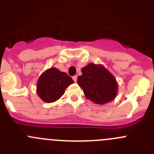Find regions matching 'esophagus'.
I'll return each mask as SVG.
<instances>
[{
    "label": "esophagus",
    "mask_w": 154,
    "mask_h": 154,
    "mask_svg": "<svg viewBox=\"0 0 154 154\" xmlns=\"http://www.w3.org/2000/svg\"><path fill=\"white\" fill-rule=\"evenodd\" d=\"M72 79L74 80L75 82H76V81H77V75H74V76H73Z\"/></svg>",
    "instance_id": "obj_1"
}]
</instances>
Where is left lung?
Instances as JSON below:
<instances>
[{
    "instance_id": "1",
    "label": "left lung",
    "mask_w": 154,
    "mask_h": 154,
    "mask_svg": "<svg viewBox=\"0 0 154 154\" xmlns=\"http://www.w3.org/2000/svg\"><path fill=\"white\" fill-rule=\"evenodd\" d=\"M82 72L77 82L87 99L96 104L103 105L116 97L117 82L113 75L103 65L89 63L82 69Z\"/></svg>"
}]
</instances>
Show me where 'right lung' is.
<instances>
[{"label":"right lung","instance_id":"add662e5","mask_svg":"<svg viewBox=\"0 0 154 154\" xmlns=\"http://www.w3.org/2000/svg\"><path fill=\"white\" fill-rule=\"evenodd\" d=\"M72 79L55 67L45 71L37 82L36 92L42 101L54 103L60 99L68 86L72 84Z\"/></svg>","mask_w":154,"mask_h":154}]
</instances>
